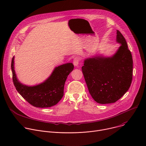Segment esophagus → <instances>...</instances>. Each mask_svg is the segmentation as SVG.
Returning <instances> with one entry per match:
<instances>
[{"label": "esophagus", "instance_id": "obj_1", "mask_svg": "<svg viewBox=\"0 0 146 146\" xmlns=\"http://www.w3.org/2000/svg\"><path fill=\"white\" fill-rule=\"evenodd\" d=\"M79 62H80L79 57H78V56L75 57L74 58V59H73V64H74V65L76 66H78V65L79 64Z\"/></svg>", "mask_w": 146, "mask_h": 146}]
</instances>
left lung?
Returning a JSON list of instances; mask_svg holds the SVG:
<instances>
[{
  "mask_svg": "<svg viewBox=\"0 0 146 146\" xmlns=\"http://www.w3.org/2000/svg\"><path fill=\"white\" fill-rule=\"evenodd\" d=\"M117 41L121 45L112 57L87 59L81 68L90 94L100 104L117 102L127 92L132 82V56L119 31Z\"/></svg>",
  "mask_w": 146,
  "mask_h": 146,
  "instance_id": "8db88e82",
  "label": "left lung"
}]
</instances>
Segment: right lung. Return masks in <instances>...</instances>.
Returning a JSON list of instances; mask_svg holds the SVG:
<instances>
[{
    "instance_id": "right-lung-1",
    "label": "right lung",
    "mask_w": 146,
    "mask_h": 146,
    "mask_svg": "<svg viewBox=\"0 0 146 146\" xmlns=\"http://www.w3.org/2000/svg\"><path fill=\"white\" fill-rule=\"evenodd\" d=\"M14 58L13 56L11 65L13 81L17 91L23 98L36 108H50L57 104L64 96L65 81L74 69L73 64L68 63L56 67L44 82L36 86L28 87L18 81L14 69Z\"/></svg>"
}]
</instances>
